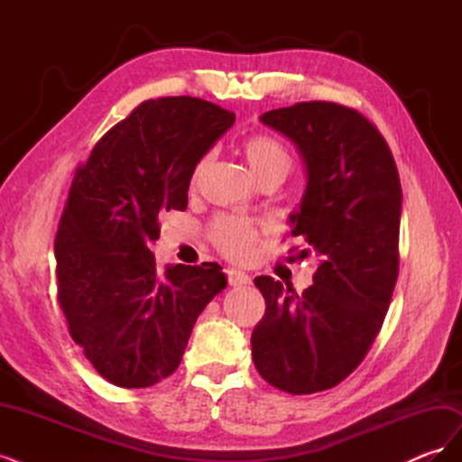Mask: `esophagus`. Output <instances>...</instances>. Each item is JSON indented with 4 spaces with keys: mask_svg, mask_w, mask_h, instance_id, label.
<instances>
[{
    "mask_svg": "<svg viewBox=\"0 0 462 462\" xmlns=\"http://www.w3.org/2000/svg\"><path fill=\"white\" fill-rule=\"evenodd\" d=\"M227 282L231 287H243V285H248L250 283V277L245 273V272H239V270H227Z\"/></svg>",
    "mask_w": 462,
    "mask_h": 462,
    "instance_id": "1",
    "label": "esophagus"
}]
</instances>
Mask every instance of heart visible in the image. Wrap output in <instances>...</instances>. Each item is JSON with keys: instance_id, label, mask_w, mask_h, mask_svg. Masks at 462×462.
<instances>
[{"instance_id": "b5f03b06", "label": "heart", "mask_w": 462, "mask_h": 462, "mask_svg": "<svg viewBox=\"0 0 462 462\" xmlns=\"http://www.w3.org/2000/svg\"><path fill=\"white\" fill-rule=\"evenodd\" d=\"M243 153L250 165V170L258 177L263 179H285L292 170V153L285 143L279 141L277 136L270 133H254L248 134L243 144ZM209 156H202L197 165H194L190 180L192 185L199 183L202 175L208 170ZM209 236L221 254H226L233 260H246L256 246L258 241V227L254 221H250L241 216L223 214L219 216L212 227H209Z\"/></svg>"}]
</instances>
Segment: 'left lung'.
Masks as SVG:
<instances>
[{
  "label": "left lung",
  "instance_id": "1",
  "mask_svg": "<svg viewBox=\"0 0 462 462\" xmlns=\"http://www.w3.org/2000/svg\"><path fill=\"white\" fill-rule=\"evenodd\" d=\"M260 119L302 153L309 183L291 235L306 241L299 258L319 265L302 292L254 279L265 312L253 360L270 385L310 395L356 370L382 329L399 277L401 180L385 138L353 107L299 102Z\"/></svg>",
  "mask_w": 462,
  "mask_h": 462
}]
</instances>
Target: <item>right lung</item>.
Listing matches in <instances>:
<instances>
[{"label":"right lung","mask_w":462,"mask_h":462,"mask_svg":"<svg viewBox=\"0 0 462 462\" xmlns=\"http://www.w3.org/2000/svg\"><path fill=\"white\" fill-rule=\"evenodd\" d=\"M235 123L190 96L136 106L75 171L55 233L58 300L104 380L150 387L183 358L194 321L227 279L217 263L160 270V214L187 209L194 165Z\"/></svg>","instance_id":"obj_1"}]
</instances>
